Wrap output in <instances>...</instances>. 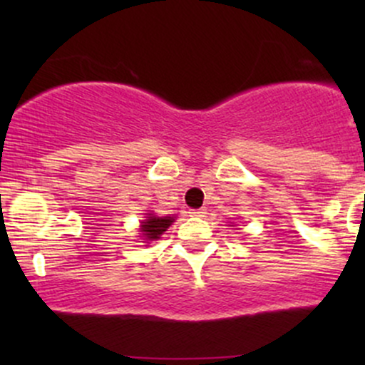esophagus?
Listing matches in <instances>:
<instances>
[{"label": "esophagus", "mask_w": 365, "mask_h": 365, "mask_svg": "<svg viewBox=\"0 0 365 365\" xmlns=\"http://www.w3.org/2000/svg\"><path fill=\"white\" fill-rule=\"evenodd\" d=\"M188 215L194 216V217H202L204 215H206V209H190V211H188Z\"/></svg>", "instance_id": "34e87169"}]
</instances>
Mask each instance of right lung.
I'll list each match as a JSON object with an SVG mask.
<instances>
[{
	"instance_id": "right-lung-1",
	"label": "right lung",
	"mask_w": 365,
	"mask_h": 365,
	"mask_svg": "<svg viewBox=\"0 0 365 365\" xmlns=\"http://www.w3.org/2000/svg\"><path fill=\"white\" fill-rule=\"evenodd\" d=\"M175 217L173 216H163V217H158V216H153L149 215L148 220L142 221V235L148 237V240H156L163 235V232H166V228L173 223Z\"/></svg>"
}]
</instances>
